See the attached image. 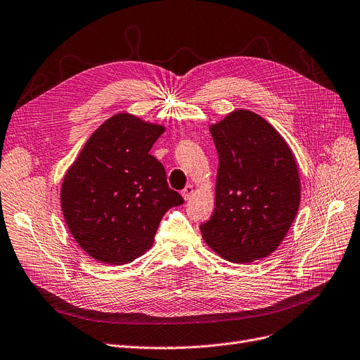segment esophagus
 <instances>
[{
  "instance_id": "esophagus-1",
  "label": "esophagus",
  "mask_w": 360,
  "mask_h": 360,
  "mask_svg": "<svg viewBox=\"0 0 360 360\" xmlns=\"http://www.w3.org/2000/svg\"><path fill=\"white\" fill-rule=\"evenodd\" d=\"M193 193H194V188H193V185H186L185 188L182 190V197L185 198V200H190L191 198V195H193Z\"/></svg>"
}]
</instances>
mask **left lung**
Listing matches in <instances>:
<instances>
[{"mask_svg": "<svg viewBox=\"0 0 360 360\" xmlns=\"http://www.w3.org/2000/svg\"><path fill=\"white\" fill-rule=\"evenodd\" d=\"M219 155L214 212L202 238L229 262L269 256L287 236L300 205L294 155L259 115L237 110L210 128Z\"/></svg>", "mask_w": 360, "mask_h": 360, "instance_id": "8db88e82", "label": "left lung"}]
</instances>
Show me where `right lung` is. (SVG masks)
I'll list each match as a JSON object with an SVG mask.
<instances>
[{"instance_id": "1", "label": "right lung", "mask_w": 360, "mask_h": 360, "mask_svg": "<svg viewBox=\"0 0 360 360\" xmlns=\"http://www.w3.org/2000/svg\"><path fill=\"white\" fill-rule=\"evenodd\" d=\"M163 132L159 124L115 115L89 136L68 170L61 209L73 238L91 257L123 264L144 255L166 210L184 202L150 154Z\"/></svg>"}]
</instances>
